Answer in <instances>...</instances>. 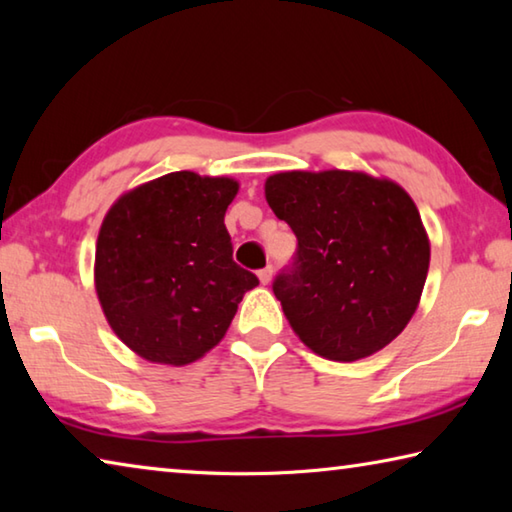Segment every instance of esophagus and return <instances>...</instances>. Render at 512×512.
Masks as SVG:
<instances>
[{
    "instance_id": "obj_1",
    "label": "esophagus",
    "mask_w": 512,
    "mask_h": 512,
    "mask_svg": "<svg viewBox=\"0 0 512 512\" xmlns=\"http://www.w3.org/2000/svg\"><path fill=\"white\" fill-rule=\"evenodd\" d=\"M257 277H259V282H262V284H268V282H271V277H273V266H266V268H262V271L257 273Z\"/></svg>"
}]
</instances>
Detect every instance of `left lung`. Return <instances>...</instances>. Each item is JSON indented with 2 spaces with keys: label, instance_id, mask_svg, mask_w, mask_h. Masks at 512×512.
<instances>
[{
  "label": "left lung",
  "instance_id": "obj_1",
  "mask_svg": "<svg viewBox=\"0 0 512 512\" xmlns=\"http://www.w3.org/2000/svg\"><path fill=\"white\" fill-rule=\"evenodd\" d=\"M264 194L298 237L296 262L273 282L298 339L350 363L400 336L431 257L413 198L393 180L343 169L273 173Z\"/></svg>",
  "mask_w": 512,
  "mask_h": 512
}]
</instances>
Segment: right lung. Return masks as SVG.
<instances>
[{"instance_id": "right-lung-1", "label": "right lung", "mask_w": 512, "mask_h": 512, "mask_svg": "<svg viewBox=\"0 0 512 512\" xmlns=\"http://www.w3.org/2000/svg\"><path fill=\"white\" fill-rule=\"evenodd\" d=\"M235 178L173 171L121 194L101 223L94 287L137 357L187 366L219 343L259 280L232 262Z\"/></svg>"}]
</instances>
